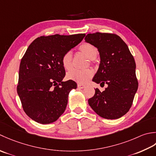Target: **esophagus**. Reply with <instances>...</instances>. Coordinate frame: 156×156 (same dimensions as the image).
I'll return each mask as SVG.
<instances>
[{"label": "esophagus", "mask_w": 156, "mask_h": 156, "mask_svg": "<svg viewBox=\"0 0 156 156\" xmlns=\"http://www.w3.org/2000/svg\"><path fill=\"white\" fill-rule=\"evenodd\" d=\"M85 85H82V84H78L77 87L79 89H83L85 87Z\"/></svg>", "instance_id": "esophagus-1"}]
</instances>
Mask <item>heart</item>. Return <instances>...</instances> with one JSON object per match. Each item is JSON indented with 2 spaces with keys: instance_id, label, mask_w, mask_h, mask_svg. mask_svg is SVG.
<instances>
[{
  "instance_id": "1",
  "label": "heart",
  "mask_w": 156,
  "mask_h": 156,
  "mask_svg": "<svg viewBox=\"0 0 156 156\" xmlns=\"http://www.w3.org/2000/svg\"><path fill=\"white\" fill-rule=\"evenodd\" d=\"M79 51L85 56H86L89 59L93 60L96 58L98 54V50L94 46L91 44L85 43L83 44L79 48ZM72 53L71 51H68L63 55L61 62L62 65L65 70H70L72 68ZM94 71L91 69L85 70H75L73 69L67 73L66 78L69 80L73 81L80 84H83L87 83L93 77Z\"/></svg>"
}]
</instances>
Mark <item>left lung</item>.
<instances>
[{"instance_id":"obj_1","label":"left lung","mask_w":156,"mask_h":156,"mask_svg":"<svg viewBox=\"0 0 156 156\" xmlns=\"http://www.w3.org/2000/svg\"><path fill=\"white\" fill-rule=\"evenodd\" d=\"M85 40L100 53L99 68L92 81L108 85L102 92L95 89V95L88 104L104 119H119L131 108L138 89L135 59L128 46L116 34H89Z\"/></svg>"}]
</instances>
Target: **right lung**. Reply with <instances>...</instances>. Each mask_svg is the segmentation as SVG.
<instances>
[{"instance_id":"right-lung-1","label":"right lung","mask_w":156,"mask_h":156,"mask_svg":"<svg viewBox=\"0 0 156 156\" xmlns=\"http://www.w3.org/2000/svg\"><path fill=\"white\" fill-rule=\"evenodd\" d=\"M85 36H42L27 48L21 60L17 90L23 110L34 121L50 124L64 113L70 91L77 85L71 80L62 81L65 70L61 59Z\"/></svg>"}]
</instances>
